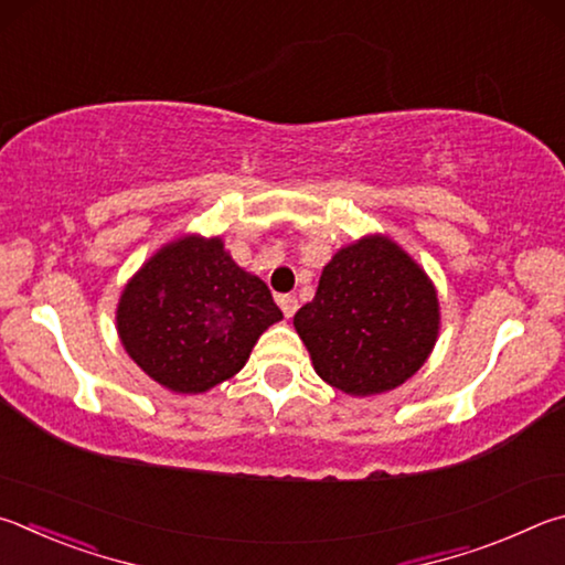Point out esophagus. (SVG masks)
Masks as SVG:
<instances>
[{"label":"esophagus","instance_id":"esophagus-1","mask_svg":"<svg viewBox=\"0 0 565 565\" xmlns=\"http://www.w3.org/2000/svg\"><path fill=\"white\" fill-rule=\"evenodd\" d=\"M277 305H280L285 318H292L295 310H298V298H295V295H280V298H277Z\"/></svg>","mask_w":565,"mask_h":565}]
</instances>
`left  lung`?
Masks as SVG:
<instances>
[{
  "mask_svg": "<svg viewBox=\"0 0 565 565\" xmlns=\"http://www.w3.org/2000/svg\"><path fill=\"white\" fill-rule=\"evenodd\" d=\"M295 330L320 377L354 397L407 382L434 350L439 300L427 273L384 235L334 253Z\"/></svg>",
  "mask_w": 565,
  "mask_h": 565,
  "instance_id": "left-lung-1",
  "label": "left lung"
}]
</instances>
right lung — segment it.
Instances as JSON below:
<instances>
[{
	"mask_svg": "<svg viewBox=\"0 0 565 565\" xmlns=\"http://www.w3.org/2000/svg\"><path fill=\"white\" fill-rule=\"evenodd\" d=\"M267 285L237 267L221 237L183 235L126 282L116 310L121 344L153 382L201 394L245 367L280 322Z\"/></svg>",
	"mask_w": 565,
	"mask_h": 565,
	"instance_id": "1",
	"label": "right lung"
}]
</instances>
